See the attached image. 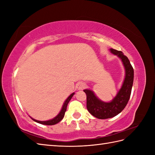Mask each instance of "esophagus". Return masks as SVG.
<instances>
[{"label":"esophagus","instance_id":"esophagus-1","mask_svg":"<svg viewBox=\"0 0 155 155\" xmlns=\"http://www.w3.org/2000/svg\"><path fill=\"white\" fill-rule=\"evenodd\" d=\"M85 87H86V85H85V84L83 83H78L77 84H76V88L79 91L83 90V88H85Z\"/></svg>","mask_w":155,"mask_h":155}]
</instances>
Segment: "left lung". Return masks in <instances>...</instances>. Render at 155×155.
Instances as JSON below:
<instances>
[{
	"mask_svg": "<svg viewBox=\"0 0 155 155\" xmlns=\"http://www.w3.org/2000/svg\"><path fill=\"white\" fill-rule=\"evenodd\" d=\"M109 51L112 54L117 56L120 59L124 68L125 76L120 90L110 102L101 101L92 90H84L87 94L88 111L93 116L99 119H107L114 117L123 111L130 98L134 80V70L128 58L124 55L123 52L113 48H110Z\"/></svg>",
	"mask_w": 155,
	"mask_h": 155,
	"instance_id": "left-lung-1",
	"label": "left lung"
}]
</instances>
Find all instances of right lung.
Returning a JSON list of instances; mask_svg holds the SVG:
<instances>
[{"mask_svg":"<svg viewBox=\"0 0 155 155\" xmlns=\"http://www.w3.org/2000/svg\"><path fill=\"white\" fill-rule=\"evenodd\" d=\"M74 94V93H72L70 96H69L67 99L65 100L64 103L63 104V105H62V108L61 111L59 112V113L55 117H54L53 118H52V119L51 120H45V121H41V120H37L35 119V118L31 117L32 120H33L34 121L37 122V123H40V124H45V125H54V124H57L58 123H59L61 120H62V118H64V114H65V112L66 110H67V105L69 103V101H71V99L72 98V97H73V95Z\"/></svg>","mask_w":155,"mask_h":155,"instance_id":"1","label":"right lung"}]
</instances>
